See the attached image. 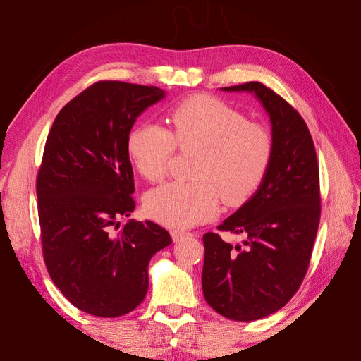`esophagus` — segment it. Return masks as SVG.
I'll use <instances>...</instances> for the list:
<instances>
[{"label": "esophagus", "instance_id": "34e87169", "mask_svg": "<svg viewBox=\"0 0 361 361\" xmlns=\"http://www.w3.org/2000/svg\"><path fill=\"white\" fill-rule=\"evenodd\" d=\"M190 235H192V233H190V232H185V231H171V238H173V241H180V239L187 238V236H190Z\"/></svg>", "mask_w": 361, "mask_h": 361}]
</instances>
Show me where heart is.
<instances>
[{
    "label": "heart",
    "mask_w": 361,
    "mask_h": 361,
    "mask_svg": "<svg viewBox=\"0 0 361 361\" xmlns=\"http://www.w3.org/2000/svg\"><path fill=\"white\" fill-rule=\"evenodd\" d=\"M170 130L155 123L137 126L128 152L141 176L159 182L167 176L176 147L197 152L191 182H169L146 194L145 209L170 227H191L209 220L220 200L238 204L264 182L274 154L271 130L212 96H192L170 114Z\"/></svg>",
    "instance_id": "heart-1"
}]
</instances>
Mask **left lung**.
Here are the masks:
<instances>
[{
  "label": "left lung",
  "mask_w": 361,
  "mask_h": 361,
  "mask_svg": "<svg viewBox=\"0 0 361 361\" xmlns=\"http://www.w3.org/2000/svg\"><path fill=\"white\" fill-rule=\"evenodd\" d=\"M255 93L269 114L274 154L264 182L245 204L218 226L243 235V245L203 235L202 288L224 318L256 321L277 312L300 289L321 218L319 166L304 118L259 81L224 87Z\"/></svg>",
  "instance_id": "8db88e82"
}]
</instances>
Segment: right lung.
<instances>
[{
    "label": "right lung",
    "mask_w": 361,
    "mask_h": 361,
    "mask_svg": "<svg viewBox=\"0 0 361 361\" xmlns=\"http://www.w3.org/2000/svg\"><path fill=\"white\" fill-rule=\"evenodd\" d=\"M164 97L155 85L97 81L64 105L48 134L36 192L43 260L76 309L101 318L145 300L147 265L171 244L135 209L128 138L135 118Z\"/></svg>",
    "instance_id": "add662e5"
}]
</instances>
